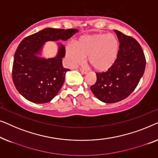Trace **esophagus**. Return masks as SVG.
I'll use <instances>...</instances> for the list:
<instances>
[{
  "label": "esophagus",
  "instance_id": "esophagus-1",
  "mask_svg": "<svg viewBox=\"0 0 158 158\" xmlns=\"http://www.w3.org/2000/svg\"><path fill=\"white\" fill-rule=\"evenodd\" d=\"M80 72H81V74H87L88 71H87V70L84 69H80Z\"/></svg>",
  "mask_w": 158,
  "mask_h": 158
}]
</instances>
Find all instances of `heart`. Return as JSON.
I'll list each match as a JSON object with an SVG mask.
<instances>
[{
    "mask_svg": "<svg viewBox=\"0 0 158 158\" xmlns=\"http://www.w3.org/2000/svg\"><path fill=\"white\" fill-rule=\"evenodd\" d=\"M119 43L114 34H95L79 37L76 44H68L66 57L71 65L81 64L87 57L89 64L97 72H106L116 63Z\"/></svg>",
    "mask_w": 158,
    "mask_h": 158,
    "instance_id": "b5f03b06",
    "label": "heart"
}]
</instances>
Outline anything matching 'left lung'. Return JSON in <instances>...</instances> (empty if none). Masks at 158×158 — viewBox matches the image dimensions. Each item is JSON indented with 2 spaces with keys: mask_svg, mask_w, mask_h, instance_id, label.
Returning <instances> with one entry per match:
<instances>
[{
  "mask_svg": "<svg viewBox=\"0 0 158 158\" xmlns=\"http://www.w3.org/2000/svg\"><path fill=\"white\" fill-rule=\"evenodd\" d=\"M119 41L118 58L107 72L97 73V81L91 91L104 103H115L127 98L143 76L146 61L139 44L134 38L114 30Z\"/></svg>",
  "mask_w": 158,
  "mask_h": 158,
  "instance_id": "obj_1",
  "label": "left lung"
}]
</instances>
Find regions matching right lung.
I'll use <instances>...</instances> for the list:
<instances>
[{"label":"right lung","instance_id":"right-lung-1","mask_svg":"<svg viewBox=\"0 0 158 158\" xmlns=\"http://www.w3.org/2000/svg\"><path fill=\"white\" fill-rule=\"evenodd\" d=\"M79 31L75 28H46L25 38L14 55L12 71L13 84L20 94L35 104L47 103L59 93L69 69L64 68L62 58L65 47L58 44L56 56H40L46 42L67 41Z\"/></svg>","mask_w":158,"mask_h":158}]
</instances>
